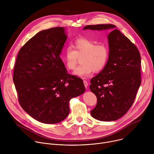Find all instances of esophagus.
I'll return each instance as SVG.
<instances>
[{
    "label": "esophagus",
    "instance_id": "obj_1",
    "mask_svg": "<svg viewBox=\"0 0 154 154\" xmlns=\"http://www.w3.org/2000/svg\"><path fill=\"white\" fill-rule=\"evenodd\" d=\"M83 83H84V85H85L86 88H87L88 85V82L86 80H83Z\"/></svg>",
    "mask_w": 154,
    "mask_h": 154
}]
</instances>
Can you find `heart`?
Listing matches in <instances>:
<instances>
[{"label":"heart","instance_id":"obj_1","mask_svg":"<svg viewBox=\"0 0 154 154\" xmlns=\"http://www.w3.org/2000/svg\"><path fill=\"white\" fill-rule=\"evenodd\" d=\"M73 48L68 47L64 51L63 61L66 68L74 70L78 61V57H82L81 64L78 66L73 74L77 77L85 79L90 76L94 71L102 70L108 61L109 51L108 47L103 45H96V42L85 37L77 39Z\"/></svg>","mask_w":154,"mask_h":154}]
</instances>
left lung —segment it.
<instances>
[{
    "label": "left lung",
    "instance_id": "8db88e82",
    "mask_svg": "<svg viewBox=\"0 0 154 154\" xmlns=\"http://www.w3.org/2000/svg\"><path fill=\"white\" fill-rule=\"evenodd\" d=\"M109 30L108 59L102 71L91 80L90 89L97 97L91 116L101 121H115L132 105L141 85L138 49L113 24L86 26L83 30Z\"/></svg>",
    "mask_w": 154,
    "mask_h": 154
}]
</instances>
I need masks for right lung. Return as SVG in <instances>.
<instances>
[{"label": "right lung", "mask_w": 154, "mask_h": 154, "mask_svg": "<svg viewBox=\"0 0 154 154\" xmlns=\"http://www.w3.org/2000/svg\"><path fill=\"white\" fill-rule=\"evenodd\" d=\"M68 36L63 27L36 33L18 53L13 82L24 110L36 121L56 124L69 115V100L83 94V80L69 75L60 55Z\"/></svg>", "instance_id": "right-lung-1"}]
</instances>
